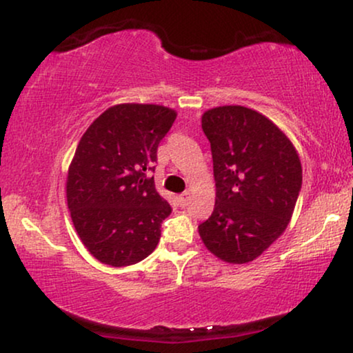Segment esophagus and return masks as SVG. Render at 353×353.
<instances>
[{
    "label": "esophagus",
    "mask_w": 353,
    "mask_h": 353,
    "mask_svg": "<svg viewBox=\"0 0 353 353\" xmlns=\"http://www.w3.org/2000/svg\"><path fill=\"white\" fill-rule=\"evenodd\" d=\"M179 205L181 206H185L187 203H189V200H190V192H184V194H181L179 195Z\"/></svg>",
    "instance_id": "34e87169"
}]
</instances>
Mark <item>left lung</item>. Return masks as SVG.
<instances>
[{"mask_svg": "<svg viewBox=\"0 0 353 353\" xmlns=\"http://www.w3.org/2000/svg\"><path fill=\"white\" fill-rule=\"evenodd\" d=\"M210 140L216 201L199 225L219 260L242 265L283 236L302 189V164L274 122L245 106H218L201 116Z\"/></svg>", "mask_w": 353, "mask_h": 353, "instance_id": "8db88e82", "label": "left lung"}]
</instances>
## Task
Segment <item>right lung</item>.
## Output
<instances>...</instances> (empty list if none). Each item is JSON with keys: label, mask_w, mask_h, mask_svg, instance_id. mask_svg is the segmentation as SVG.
Wrapping results in <instances>:
<instances>
[{"label": "right lung", "mask_w": 353, "mask_h": 353, "mask_svg": "<svg viewBox=\"0 0 353 353\" xmlns=\"http://www.w3.org/2000/svg\"><path fill=\"white\" fill-rule=\"evenodd\" d=\"M177 112L122 103L92 122L70 161L65 182L74 228L105 265H135L157 248L171 206L154 189L158 145Z\"/></svg>", "instance_id": "add662e5"}]
</instances>
